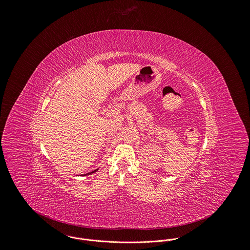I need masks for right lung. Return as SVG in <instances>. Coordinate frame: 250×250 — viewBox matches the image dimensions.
<instances>
[{
	"instance_id": "1",
	"label": "right lung",
	"mask_w": 250,
	"mask_h": 250,
	"mask_svg": "<svg viewBox=\"0 0 250 250\" xmlns=\"http://www.w3.org/2000/svg\"><path fill=\"white\" fill-rule=\"evenodd\" d=\"M99 170V168L98 169H96V170H94V171H92V172H89V173H86V174H83V175H81V176H87V175H92V174H94L95 172H97Z\"/></svg>"
}]
</instances>
